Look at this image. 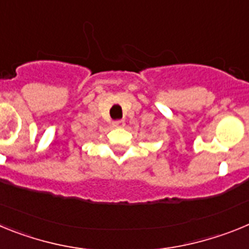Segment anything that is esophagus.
Here are the masks:
<instances>
[{
  "mask_svg": "<svg viewBox=\"0 0 249 249\" xmlns=\"http://www.w3.org/2000/svg\"><path fill=\"white\" fill-rule=\"evenodd\" d=\"M112 124H113V127H123L124 126V121L123 120L113 121V122H112Z\"/></svg>",
  "mask_w": 249,
  "mask_h": 249,
  "instance_id": "1",
  "label": "esophagus"
}]
</instances>
